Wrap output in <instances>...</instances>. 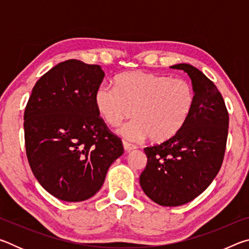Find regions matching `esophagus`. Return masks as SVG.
<instances>
[{
	"mask_svg": "<svg viewBox=\"0 0 249 249\" xmlns=\"http://www.w3.org/2000/svg\"><path fill=\"white\" fill-rule=\"evenodd\" d=\"M123 146H124V149H125L126 151H130V150H134V149H136V148H137V146H136V145L130 144V142H126V141H124V142H123Z\"/></svg>",
	"mask_w": 249,
	"mask_h": 249,
	"instance_id": "esophagus-1",
	"label": "esophagus"
}]
</instances>
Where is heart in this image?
I'll return each mask as SVG.
<instances>
[{"label": "heart", "mask_w": 249, "mask_h": 249, "mask_svg": "<svg viewBox=\"0 0 249 249\" xmlns=\"http://www.w3.org/2000/svg\"><path fill=\"white\" fill-rule=\"evenodd\" d=\"M95 107L105 123L116 127L133 115L136 119L121 128L132 141L148 137L162 142L178 134L195 107L196 92L189 80L128 71L115 78V88L103 83L94 94Z\"/></svg>", "instance_id": "heart-1"}]
</instances>
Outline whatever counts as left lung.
I'll list each match as a JSON object with an SVG mask.
<instances>
[{
    "label": "left lung",
    "instance_id": "1",
    "mask_svg": "<svg viewBox=\"0 0 249 249\" xmlns=\"http://www.w3.org/2000/svg\"><path fill=\"white\" fill-rule=\"evenodd\" d=\"M171 68L189 74L196 102L176 136L144 148L147 165L140 177L141 187L162 206L188 203L211 184L224 159L230 121L221 92L203 72L188 64Z\"/></svg>",
    "mask_w": 249,
    "mask_h": 249
}]
</instances>
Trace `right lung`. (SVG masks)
I'll return each mask as SVG.
<instances>
[{
  "label": "right lung",
  "instance_id": "obj_1",
  "mask_svg": "<svg viewBox=\"0 0 249 249\" xmlns=\"http://www.w3.org/2000/svg\"><path fill=\"white\" fill-rule=\"evenodd\" d=\"M99 65L70 59L33 88L24 112L25 147L34 176L57 199H90L109 166L124 153L119 136L100 116L94 94L103 81Z\"/></svg>",
  "mask_w": 249,
  "mask_h": 249
}]
</instances>
